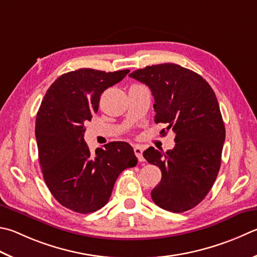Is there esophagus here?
Masks as SVG:
<instances>
[{"instance_id": "esophagus-1", "label": "esophagus", "mask_w": 257, "mask_h": 257, "mask_svg": "<svg viewBox=\"0 0 257 257\" xmlns=\"http://www.w3.org/2000/svg\"><path fill=\"white\" fill-rule=\"evenodd\" d=\"M134 152H135V155L137 156L138 161L139 162H144V157H143V147L138 146V145H136V146H134Z\"/></svg>"}]
</instances>
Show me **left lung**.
<instances>
[{"label":"left lung","instance_id":"left-lung-1","mask_svg":"<svg viewBox=\"0 0 257 257\" xmlns=\"http://www.w3.org/2000/svg\"><path fill=\"white\" fill-rule=\"evenodd\" d=\"M129 76L151 88L154 120L175 134L173 149L149 147L143 153L162 171L153 201L176 213L192 209L211 190L221 164L226 130L216 94L202 76L172 63L146 66Z\"/></svg>","mask_w":257,"mask_h":257}]
</instances>
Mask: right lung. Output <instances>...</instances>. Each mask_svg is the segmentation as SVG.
<instances>
[{
	"instance_id": "add662e5",
	"label": "right lung",
	"mask_w": 257,
	"mask_h": 257,
	"mask_svg": "<svg viewBox=\"0 0 257 257\" xmlns=\"http://www.w3.org/2000/svg\"><path fill=\"white\" fill-rule=\"evenodd\" d=\"M130 71L80 68L59 76L46 92L36 118V139L44 180L54 198L78 213L108 203L121 172L137 165L128 143L113 142L91 153L85 122L99 110L100 96Z\"/></svg>"
}]
</instances>
